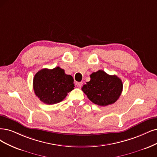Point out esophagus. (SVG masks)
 <instances>
[{"label":"esophagus","mask_w":157,"mask_h":157,"mask_svg":"<svg viewBox=\"0 0 157 157\" xmlns=\"http://www.w3.org/2000/svg\"><path fill=\"white\" fill-rule=\"evenodd\" d=\"M76 85L78 87L81 88L83 85V82H76Z\"/></svg>","instance_id":"esophagus-1"}]
</instances>
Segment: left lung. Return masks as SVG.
<instances>
[{
  "mask_svg": "<svg viewBox=\"0 0 157 157\" xmlns=\"http://www.w3.org/2000/svg\"><path fill=\"white\" fill-rule=\"evenodd\" d=\"M90 82L82 90L89 99L98 105L107 106L117 101L123 89L121 80L116 75L98 71L90 75Z\"/></svg>",
  "mask_w": 157,
  "mask_h": 157,
  "instance_id": "1",
  "label": "left lung"
}]
</instances>
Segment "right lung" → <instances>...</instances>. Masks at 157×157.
<instances>
[{
	"instance_id": "right-lung-1",
	"label": "right lung",
	"mask_w": 157,
	"mask_h": 157,
	"mask_svg": "<svg viewBox=\"0 0 157 157\" xmlns=\"http://www.w3.org/2000/svg\"><path fill=\"white\" fill-rule=\"evenodd\" d=\"M72 75L57 67L53 69L43 68L33 78L35 94L42 102L52 105L63 101L74 87Z\"/></svg>"
}]
</instances>
